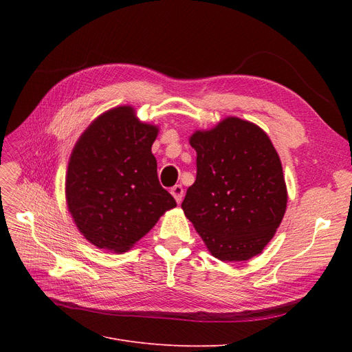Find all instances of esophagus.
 Returning <instances> with one entry per match:
<instances>
[{"label": "esophagus", "mask_w": 352, "mask_h": 352, "mask_svg": "<svg viewBox=\"0 0 352 352\" xmlns=\"http://www.w3.org/2000/svg\"><path fill=\"white\" fill-rule=\"evenodd\" d=\"M170 192H172V195L175 197L177 204H180L184 199V186L182 185H175L172 189H170Z\"/></svg>", "instance_id": "34e87169"}]
</instances>
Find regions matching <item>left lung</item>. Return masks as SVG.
Instances as JSON below:
<instances>
[{
  "instance_id": "left-lung-1",
  "label": "left lung",
  "mask_w": 352,
  "mask_h": 352,
  "mask_svg": "<svg viewBox=\"0 0 352 352\" xmlns=\"http://www.w3.org/2000/svg\"><path fill=\"white\" fill-rule=\"evenodd\" d=\"M197 179L182 208L208 251L221 261H245L274 236L286 211L280 158L261 127L226 117L189 138Z\"/></svg>"
}]
</instances>
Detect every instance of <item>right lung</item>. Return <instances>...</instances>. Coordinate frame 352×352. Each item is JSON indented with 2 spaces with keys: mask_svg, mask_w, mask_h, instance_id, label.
Wrapping results in <instances>:
<instances>
[{
  "mask_svg": "<svg viewBox=\"0 0 352 352\" xmlns=\"http://www.w3.org/2000/svg\"><path fill=\"white\" fill-rule=\"evenodd\" d=\"M158 127L131 105L97 117L74 145L66 173L67 208L92 245L124 252L176 207L160 185L151 153Z\"/></svg>",
  "mask_w": 352,
  "mask_h": 352,
  "instance_id": "add662e5",
  "label": "right lung"
}]
</instances>
